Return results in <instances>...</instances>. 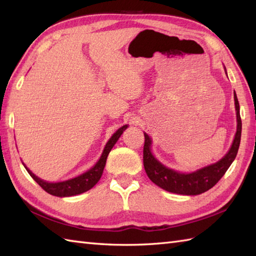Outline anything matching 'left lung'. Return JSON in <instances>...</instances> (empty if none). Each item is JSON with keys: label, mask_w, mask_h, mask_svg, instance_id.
Here are the masks:
<instances>
[{"label": "left lung", "mask_w": 256, "mask_h": 256, "mask_svg": "<svg viewBox=\"0 0 256 256\" xmlns=\"http://www.w3.org/2000/svg\"><path fill=\"white\" fill-rule=\"evenodd\" d=\"M234 103L236 111L238 128L231 148L226 154L224 158L214 162V164L201 168V170H198L197 172L190 174L178 172L160 164L150 152V138L148 134L144 133L145 142L143 150V162L145 172L148 174L150 180L158 187L167 190V192L187 196L200 194L214 187L222 178V176L224 175L228 168L232 164V162L236 160L238 146H240L242 121L240 116V106H238L236 92Z\"/></svg>", "instance_id": "1"}]
</instances>
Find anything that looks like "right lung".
<instances>
[{
  "mask_svg": "<svg viewBox=\"0 0 256 256\" xmlns=\"http://www.w3.org/2000/svg\"><path fill=\"white\" fill-rule=\"evenodd\" d=\"M125 128H128V125H123L122 128H120L118 131L112 135L111 138L108 140L104 150H103V153L100 157V160L96 162V164L92 167L91 170L86 172L82 175H80L78 177L69 179V180L60 182H48L45 180H42L40 178L35 176L24 164L23 165L26 168V170L28 172L30 177L34 179L46 192L52 196H57V197H70V196H76L86 192L100 180L103 170H104L108 155L111 152L114 144L118 142V140L122 135L123 131H125Z\"/></svg>",
  "mask_w": 256,
  "mask_h": 256,
  "instance_id": "obj_1",
  "label": "right lung"
}]
</instances>
